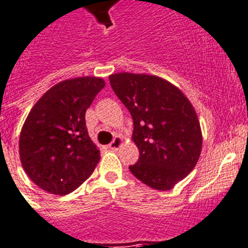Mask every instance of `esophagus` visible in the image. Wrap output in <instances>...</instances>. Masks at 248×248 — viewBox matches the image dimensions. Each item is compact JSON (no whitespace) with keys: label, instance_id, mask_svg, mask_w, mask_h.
Here are the masks:
<instances>
[{"label":"esophagus","instance_id":"obj_1","mask_svg":"<svg viewBox=\"0 0 248 248\" xmlns=\"http://www.w3.org/2000/svg\"><path fill=\"white\" fill-rule=\"evenodd\" d=\"M123 143H124V139H123V137L116 136L115 138H114V140H112V142L109 144V148L112 149V151H116V149H119L120 147H122Z\"/></svg>","mask_w":248,"mask_h":248}]
</instances>
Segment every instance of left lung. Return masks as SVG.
Returning <instances> with one entry per match:
<instances>
[{"instance_id": "left-lung-1", "label": "left lung", "mask_w": 248, "mask_h": 248, "mask_svg": "<svg viewBox=\"0 0 248 248\" xmlns=\"http://www.w3.org/2000/svg\"><path fill=\"white\" fill-rule=\"evenodd\" d=\"M110 83L134 122L139 159L129 170L155 190L167 191L199 161L202 136L196 111L179 87L158 76L120 72Z\"/></svg>"}]
</instances>
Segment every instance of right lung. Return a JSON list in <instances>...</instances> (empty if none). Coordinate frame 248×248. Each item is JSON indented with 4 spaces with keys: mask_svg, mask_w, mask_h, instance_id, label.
<instances>
[{
    "mask_svg": "<svg viewBox=\"0 0 248 248\" xmlns=\"http://www.w3.org/2000/svg\"><path fill=\"white\" fill-rule=\"evenodd\" d=\"M105 87L101 77L65 79L31 108L21 128L18 151L26 175L40 189L67 195L89 179L100 161L85 114Z\"/></svg>",
    "mask_w": 248,
    "mask_h": 248,
    "instance_id": "obj_1",
    "label": "right lung"
}]
</instances>
